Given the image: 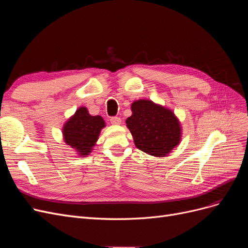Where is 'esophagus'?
<instances>
[{
  "mask_svg": "<svg viewBox=\"0 0 248 248\" xmlns=\"http://www.w3.org/2000/svg\"><path fill=\"white\" fill-rule=\"evenodd\" d=\"M109 121L112 125H120V124H121V119H120L119 117H111L109 119Z\"/></svg>",
  "mask_w": 248,
  "mask_h": 248,
  "instance_id": "esophagus-1",
  "label": "esophagus"
}]
</instances>
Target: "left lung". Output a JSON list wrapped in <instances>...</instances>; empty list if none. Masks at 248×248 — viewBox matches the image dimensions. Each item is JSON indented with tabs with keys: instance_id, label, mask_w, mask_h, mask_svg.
I'll use <instances>...</instances> for the list:
<instances>
[{
	"instance_id": "obj_1",
	"label": "left lung",
	"mask_w": 248,
	"mask_h": 248,
	"mask_svg": "<svg viewBox=\"0 0 248 248\" xmlns=\"http://www.w3.org/2000/svg\"><path fill=\"white\" fill-rule=\"evenodd\" d=\"M131 111L126 126L140 151L166 157L180 144L182 127L171 109L150 99H139L132 102Z\"/></svg>"
}]
</instances>
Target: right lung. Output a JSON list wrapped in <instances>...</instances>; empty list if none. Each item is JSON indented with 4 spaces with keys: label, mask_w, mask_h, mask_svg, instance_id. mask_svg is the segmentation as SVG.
Returning <instances> with one entry per match:
<instances>
[{
    "label": "right lung",
    "mask_w": 248,
    "mask_h": 248,
    "mask_svg": "<svg viewBox=\"0 0 248 248\" xmlns=\"http://www.w3.org/2000/svg\"><path fill=\"white\" fill-rule=\"evenodd\" d=\"M101 116H92L85 107H80L62 127L63 140L78 156L86 157L93 151L100 131L106 127Z\"/></svg>",
    "instance_id": "obj_1"
}]
</instances>
